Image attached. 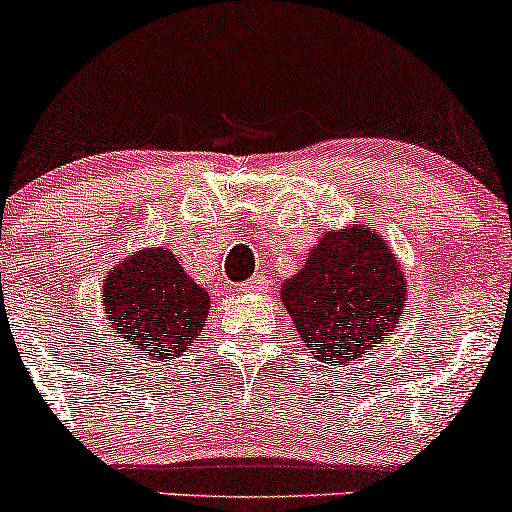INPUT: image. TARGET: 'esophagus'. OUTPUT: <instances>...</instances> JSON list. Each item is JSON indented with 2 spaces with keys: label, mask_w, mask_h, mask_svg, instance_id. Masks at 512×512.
I'll return each instance as SVG.
<instances>
[{
  "label": "esophagus",
  "mask_w": 512,
  "mask_h": 512,
  "mask_svg": "<svg viewBox=\"0 0 512 512\" xmlns=\"http://www.w3.org/2000/svg\"><path fill=\"white\" fill-rule=\"evenodd\" d=\"M265 289H267V282H265V277H260V274L252 279H247L245 284L238 286L240 294H262Z\"/></svg>",
  "instance_id": "obj_1"
}]
</instances>
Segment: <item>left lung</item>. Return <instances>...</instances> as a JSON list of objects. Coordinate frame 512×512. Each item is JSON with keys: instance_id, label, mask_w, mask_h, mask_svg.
<instances>
[{"instance_id": "left-lung-1", "label": "left lung", "mask_w": 512, "mask_h": 512, "mask_svg": "<svg viewBox=\"0 0 512 512\" xmlns=\"http://www.w3.org/2000/svg\"><path fill=\"white\" fill-rule=\"evenodd\" d=\"M406 296L398 257L362 223L320 235L306 265L279 291L301 340L328 367L384 345L406 311Z\"/></svg>"}]
</instances>
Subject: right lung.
Instances as JSON below:
<instances>
[{
  "instance_id": "right-lung-1",
  "label": "right lung",
  "mask_w": 512,
  "mask_h": 512,
  "mask_svg": "<svg viewBox=\"0 0 512 512\" xmlns=\"http://www.w3.org/2000/svg\"><path fill=\"white\" fill-rule=\"evenodd\" d=\"M101 306L116 338L170 362L204 330L211 296L167 247H143L106 274Z\"/></svg>"
}]
</instances>
